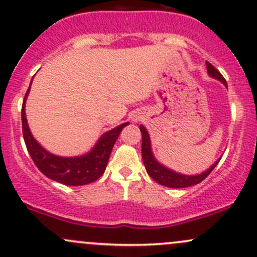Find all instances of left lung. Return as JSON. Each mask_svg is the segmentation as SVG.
I'll return each instance as SVG.
<instances>
[{
  "label": "left lung",
  "instance_id": "8db88e82",
  "mask_svg": "<svg viewBox=\"0 0 257 257\" xmlns=\"http://www.w3.org/2000/svg\"><path fill=\"white\" fill-rule=\"evenodd\" d=\"M206 69L207 72L212 78H216L222 82L224 85L226 86V82L222 76V73L219 72L218 70L216 69L213 65H211L209 61H206ZM140 131H141L142 134V159H144V164L146 167V171L149 174V177L152 178L153 180H155L162 186L171 187V188H184L188 186H193V185H197L203 181L205 178L209 175L211 172L213 171L220 159H218L215 164L211 166L209 170L204 172V173L198 174V175H184L180 173H177V172H173L168 170L165 166H162L161 164L155 160L154 157H153L152 148H151V140H149V135L144 125H140Z\"/></svg>",
  "mask_w": 257,
  "mask_h": 257
}]
</instances>
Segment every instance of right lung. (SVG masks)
<instances>
[{"mask_svg":"<svg viewBox=\"0 0 257 257\" xmlns=\"http://www.w3.org/2000/svg\"><path fill=\"white\" fill-rule=\"evenodd\" d=\"M29 89H31V85H29L27 92H26L21 109L22 133H24L26 147H27L32 160L34 161L35 166L39 168L41 173H44L50 179L58 181L60 184L69 185V186H82V185L93 183V181L98 179L100 175L104 173L112 147L118 138L119 133L128 124V122L123 123V124L113 128L112 131H109L105 134H103L95 147L92 148V151L83 155V157H57V155H53L45 151L35 141L31 131H29L25 112V103L28 96Z\"/></svg>","mask_w":257,"mask_h":257,"instance_id":"1","label":"right lung"}]
</instances>
